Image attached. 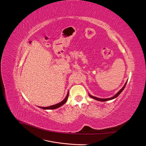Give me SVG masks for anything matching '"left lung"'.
<instances>
[{
    "mask_svg": "<svg viewBox=\"0 0 146 146\" xmlns=\"http://www.w3.org/2000/svg\"><path fill=\"white\" fill-rule=\"evenodd\" d=\"M126 84H127V82L125 83V84L124 85V86H123V88H122V89L119 91L115 95V96H114L113 98H108V99H100V98H96V97H94V96H91V95H90V96L91 97V98H92V99H96V100H99V101H102V102H105V101H107V100H111V99H114V98H117V97L120 94L121 92H122V91L123 90V89H124L125 88V85H126Z\"/></svg>",
    "mask_w": 146,
    "mask_h": 146,
    "instance_id": "left-lung-1",
    "label": "left lung"
}]
</instances>
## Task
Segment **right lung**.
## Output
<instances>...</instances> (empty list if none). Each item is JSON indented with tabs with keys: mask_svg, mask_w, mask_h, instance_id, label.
<instances>
[{
	"mask_svg": "<svg viewBox=\"0 0 146 146\" xmlns=\"http://www.w3.org/2000/svg\"><path fill=\"white\" fill-rule=\"evenodd\" d=\"M68 96H69V92L68 93L67 96H66V98H65L62 102H60L59 104H56V105H52V106H50V107H39L42 108V109H44V110H47V109H48V110H50V109L54 110V109L57 108H58V107H61V106H62L63 104H64L66 102V101H67Z\"/></svg>",
	"mask_w": 146,
	"mask_h": 146,
	"instance_id": "obj_1",
	"label": "right lung"
}]
</instances>
